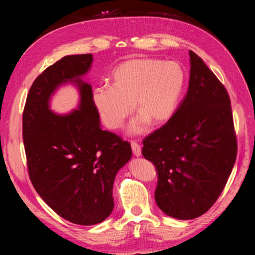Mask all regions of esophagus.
Returning a JSON list of instances; mask_svg holds the SVG:
<instances>
[{
  "instance_id": "esophagus-1",
  "label": "esophagus",
  "mask_w": 255,
  "mask_h": 255,
  "mask_svg": "<svg viewBox=\"0 0 255 255\" xmlns=\"http://www.w3.org/2000/svg\"><path fill=\"white\" fill-rule=\"evenodd\" d=\"M130 144H131L132 153L136 155V156L141 155V145H140L137 141H134V140H132V141L130 142Z\"/></svg>"
}]
</instances>
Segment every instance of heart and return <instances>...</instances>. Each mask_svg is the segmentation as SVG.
<instances>
[{"label": "heart", "mask_w": 255, "mask_h": 255, "mask_svg": "<svg viewBox=\"0 0 255 255\" xmlns=\"http://www.w3.org/2000/svg\"><path fill=\"white\" fill-rule=\"evenodd\" d=\"M113 85L103 84L93 91V103L108 128L118 129L134 110L139 116L130 126L141 132L148 122L153 126L172 117L185 83L180 63L142 58L125 61L114 70Z\"/></svg>", "instance_id": "heart-1"}]
</instances>
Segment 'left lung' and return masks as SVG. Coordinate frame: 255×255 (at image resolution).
<instances>
[{"label":"left lung","instance_id":"1","mask_svg":"<svg viewBox=\"0 0 255 255\" xmlns=\"http://www.w3.org/2000/svg\"><path fill=\"white\" fill-rule=\"evenodd\" d=\"M186 95L163 126L143 139L142 155L155 166L154 198L176 219L210 209L234 169L238 143L225 85L192 50Z\"/></svg>","mask_w":255,"mask_h":255}]
</instances>
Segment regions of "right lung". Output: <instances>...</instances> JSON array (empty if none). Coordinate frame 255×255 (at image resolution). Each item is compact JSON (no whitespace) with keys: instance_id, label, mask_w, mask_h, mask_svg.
<instances>
[{"instance_id":"1","label":"right lung","mask_w":255,"mask_h":255,"mask_svg":"<svg viewBox=\"0 0 255 255\" xmlns=\"http://www.w3.org/2000/svg\"><path fill=\"white\" fill-rule=\"evenodd\" d=\"M93 61L91 53L66 56L38 75L23 112V140L32 186L45 203L70 223L90 226L114 208L113 184L131 158L130 143L103 130L92 86L81 82ZM77 78L80 110L66 117L49 111V97L60 85Z\"/></svg>"}]
</instances>
